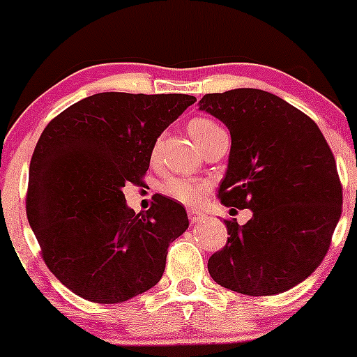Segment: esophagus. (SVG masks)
<instances>
[{
	"mask_svg": "<svg viewBox=\"0 0 357 357\" xmlns=\"http://www.w3.org/2000/svg\"><path fill=\"white\" fill-rule=\"evenodd\" d=\"M187 214H189V220L190 223H199V221H202L206 218L204 213H201V211L197 209H187Z\"/></svg>",
	"mask_w": 357,
	"mask_h": 357,
	"instance_id": "34e87169",
	"label": "esophagus"
}]
</instances>
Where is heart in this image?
I'll use <instances>...</instances> for the list:
<instances>
[{"mask_svg": "<svg viewBox=\"0 0 357 357\" xmlns=\"http://www.w3.org/2000/svg\"><path fill=\"white\" fill-rule=\"evenodd\" d=\"M189 132L190 136H192V139L197 143V146L202 149L209 141H213L214 137L223 134L225 129L221 128L218 122L211 121L208 117H197L190 121ZM158 149L160 141H156L151 149V160H155L156 156H158ZM208 189L209 183L204 182V180L187 177H170L163 183V192L167 194L168 197L175 199V201L182 202V204L185 206H192V208H195V206H199L204 201Z\"/></svg>", "mask_w": 357, "mask_h": 357, "instance_id": "1", "label": "heart"}]
</instances>
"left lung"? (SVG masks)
I'll use <instances>...</instances> for the list:
<instances>
[{
	"label": "left lung",
	"mask_w": 357,
	"mask_h": 357,
	"mask_svg": "<svg viewBox=\"0 0 357 357\" xmlns=\"http://www.w3.org/2000/svg\"><path fill=\"white\" fill-rule=\"evenodd\" d=\"M199 109L231 134L218 197L254 213L243 226L225 220L229 238L209 257L211 278L248 296L284 293L320 266L342 213L332 149L312 119L269 91L208 93Z\"/></svg>",
	"instance_id": "8db88e82"
}]
</instances>
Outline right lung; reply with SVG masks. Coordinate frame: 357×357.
Here are the masks:
<instances>
[{
	"label": "right lung",
	"mask_w": 357,
	"mask_h": 357,
	"mask_svg": "<svg viewBox=\"0 0 357 357\" xmlns=\"http://www.w3.org/2000/svg\"><path fill=\"white\" fill-rule=\"evenodd\" d=\"M192 95L105 91L52 119L33 149L26 218L49 271L88 301L112 305L162 279L168 247L189 228L177 201L155 195L136 214L126 183L139 185L153 144Z\"/></svg>",
	"instance_id": "1"
}]
</instances>
